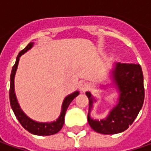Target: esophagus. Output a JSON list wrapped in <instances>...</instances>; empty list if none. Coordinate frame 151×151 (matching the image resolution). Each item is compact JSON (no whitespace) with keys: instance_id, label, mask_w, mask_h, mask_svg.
<instances>
[{"instance_id":"esophagus-1","label":"esophagus","mask_w":151,"mask_h":151,"mask_svg":"<svg viewBox=\"0 0 151 151\" xmlns=\"http://www.w3.org/2000/svg\"><path fill=\"white\" fill-rule=\"evenodd\" d=\"M88 87H89V85H88V83L84 82V81L80 82L79 83V84H78V88H79V90L82 91V92L87 91L88 89Z\"/></svg>"}]
</instances>
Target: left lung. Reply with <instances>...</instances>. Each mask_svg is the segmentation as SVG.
<instances>
[{
  "label": "left lung",
  "instance_id": "8db88e82",
  "mask_svg": "<svg viewBox=\"0 0 151 151\" xmlns=\"http://www.w3.org/2000/svg\"><path fill=\"white\" fill-rule=\"evenodd\" d=\"M111 78L119 92L118 103L110 111L106 119L94 120L90 116L93 102L96 101L89 92L88 122L95 132L102 134H119L134 122L142 108L145 100L144 76L139 64L115 63Z\"/></svg>",
  "mask_w": 151,
  "mask_h": 151
}]
</instances>
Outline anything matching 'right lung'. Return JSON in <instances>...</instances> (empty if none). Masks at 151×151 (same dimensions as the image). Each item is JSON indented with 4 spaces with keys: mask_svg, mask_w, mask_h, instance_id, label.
<instances>
[{
    "mask_svg": "<svg viewBox=\"0 0 151 151\" xmlns=\"http://www.w3.org/2000/svg\"><path fill=\"white\" fill-rule=\"evenodd\" d=\"M34 45V43L30 42L25 48L22 50L19 54L17 55L16 59V63L14 66L12 67V70L11 73L10 78V90H9V97H10V104L12 109L16 116L17 119L21 123V125L25 128L27 131L29 133L35 135H40V136H48V135L55 134L58 133L64 124V117L67 111V109L70 105V103L73 101V100L79 95L78 91H75L73 94L68 95L63 103L62 106V112L59 116V117L56 119L55 122H38L34 121L31 118H29L27 115L25 114L21 109L17 100L16 94H15V89H14V78H15V73H16L17 68L18 66V62H19V57L27 52L29 49H31Z\"/></svg>",
    "mask_w": 151,
    "mask_h": 151,
    "instance_id": "1",
    "label": "right lung"
}]
</instances>
